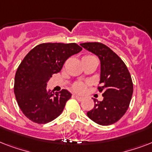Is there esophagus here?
Instances as JSON below:
<instances>
[{
	"mask_svg": "<svg viewBox=\"0 0 152 152\" xmlns=\"http://www.w3.org/2000/svg\"><path fill=\"white\" fill-rule=\"evenodd\" d=\"M74 97L76 98V99L78 100V101H82V100H83V98H82V97H80V96H79V95H74Z\"/></svg>",
	"mask_w": 152,
	"mask_h": 152,
	"instance_id": "esophagus-1",
	"label": "esophagus"
}]
</instances>
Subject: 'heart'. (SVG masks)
I'll list each match as a JSON object with an SVG mask.
<instances>
[{
  "label": "heart",
  "mask_w": 152,
  "mask_h": 152,
  "mask_svg": "<svg viewBox=\"0 0 152 152\" xmlns=\"http://www.w3.org/2000/svg\"><path fill=\"white\" fill-rule=\"evenodd\" d=\"M94 57V56L88 55V56L83 57V58H89V57ZM87 87H88V84L86 83L78 81V82H76V83H74L73 84H72V91H74L75 92L79 93V94H83V92H85L86 89H87Z\"/></svg>",
  "instance_id": "heart-1"
}]
</instances>
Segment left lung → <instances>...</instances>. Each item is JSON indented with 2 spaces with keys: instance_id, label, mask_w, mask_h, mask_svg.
<instances>
[{
  "instance_id": "obj_1",
  "label": "left lung",
  "mask_w": 152,
  "mask_h": 152,
  "mask_svg": "<svg viewBox=\"0 0 152 152\" xmlns=\"http://www.w3.org/2000/svg\"><path fill=\"white\" fill-rule=\"evenodd\" d=\"M80 46L97 55L101 61V86L103 100L94 99L95 106L87 115L99 125H110L122 118L129 106L133 84L129 69L122 60L108 46L100 42H85Z\"/></svg>"
}]
</instances>
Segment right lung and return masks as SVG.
I'll list each match as a JSON object with an SVG mask.
<instances>
[{"label": "right lung", "mask_w": 152, "mask_h": 152, "mask_svg": "<svg viewBox=\"0 0 152 152\" xmlns=\"http://www.w3.org/2000/svg\"><path fill=\"white\" fill-rule=\"evenodd\" d=\"M82 48L76 43H42L27 53L17 69L14 93L23 113L29 120L46 124L62 113L72 94L65 89L54 94L46 88L53 74L61 70L72 55Z\"/></svg>", "instance_id": "right-lung-1"}]
</instances>
